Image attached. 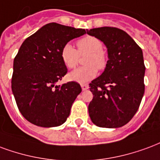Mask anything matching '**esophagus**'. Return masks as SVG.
<instances>
[{"label": "esophagus", "mask_w": 160, "mask_h": 160, "mask_svg": "<svg viewBox=\"0 0 160 160\" xmlns=\"http://www.w3.org/2000/svg\"><path fill=\"white\" fill-rule=\"evenodd\" d=\"M81 87H82V90H86V89H88V84H81Z\"/></svg>", "instance_id": "esophagus-1"}]
</instances>
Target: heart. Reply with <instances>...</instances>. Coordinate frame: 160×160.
<instances>
[{"instance_id": "obj_1", "label": "heart", "mask_w": 160, "mask_h": 160, "mask_svg": "<svg viewBox=\"0 0 160 160\" xmlns=\"http://www.w3.org/2000/svg\"><path fill=\"white\" fill-rule=\"evenodd\" d=\"M78 50L70 43L65 44L60 51V57L66 68L72 69L78 65L80 55H88L85 59L86 66L74 70L68 74V79L79 83L88 82L97 75V69L103 70L107 59L103 49V43L96 37L88 36L77 42Z\"/></svg>"}]
</instances>
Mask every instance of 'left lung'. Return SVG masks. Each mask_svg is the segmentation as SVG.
<instances>
[{"label":"left lung","mask_w":160,"mask_h":160,"mask_svg":"<svg viewBox=\"0 0 160 160\" xmlns=\"http://www.w3.org/2000/svg\"><path fill=\"white\" fill-rule=\"evenodd\" d=\"M87 33L104 43L108 54L104 72L89 83L93 94L89 117L99 127L119 128L134 117L144 94L142 50L118 28H94L87 30Z\"/></svg>","instance_id":"1"}]
</instances>
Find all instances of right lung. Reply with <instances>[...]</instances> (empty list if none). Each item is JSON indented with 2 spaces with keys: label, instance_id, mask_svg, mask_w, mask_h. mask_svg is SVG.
Instances as JSON below:
<instances>
[{
  "label": "right lung",
  "instance_id": "right-lung-1",
  "mask_svg": "<svg viewBox=\"0 0 160 160\" xmlns=\"http://www.w3.org/2000/svg\"><path fill=\"white\" fill-rule=\"evenodd\" d=\"M84 29L49 23L26 38L13 60L12 90L21 114L35 125L57 127L65 123L82 91L76 82L56 85L67 73L60 51Z\"/></svg>",
  "mask_w": 160,
  "mask_h": 160
}]
</instances>
